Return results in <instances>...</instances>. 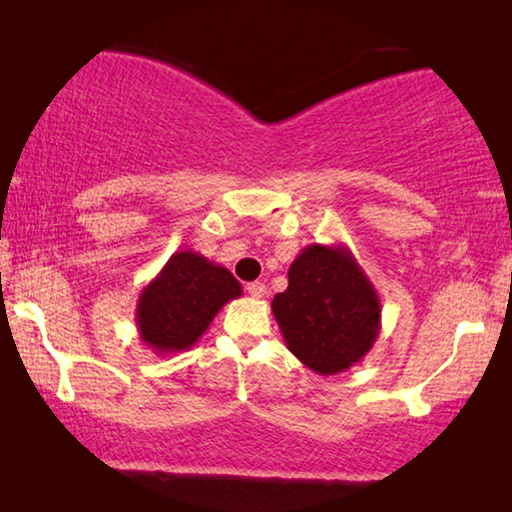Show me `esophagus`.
<instances>
[{"label": "esophagus", "mask_w": 512, "mask_h": 512, "mask_svg": "<svg viewBox=\"0 0 512 512\" xmlns=\"http://www.w3.org/2000/svg\"><path fill=\"white\" fill-rule=\"evenodd\" d=\"M246 291H248L253 298H264V296H266V287H264L262 282H250L248 287H246Z\"/></svg>", "instance_id": "obj_1"}]
</instances>
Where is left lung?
Returning <instances> with one entry per match:
<instances>
[{"mask_svg":"<svg viewBox=\"0 0 512 512\" xmlns=\"http://www.w3.org/2000/svg\"><path fill=\"white\" fill-rule=\"evenodd\" d=\"M271 309L287 348L325 377L359 363L381 329L377 291L343 244L302 248Z\"/></svg>","mask_w":512,"mask_h":512,"instance_id":"8db88e82","label":"left lung"}]
</instances>
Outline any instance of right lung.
Segmentation results:
<instances>
[{"label": "right lung", "instance_id": "right-lung-1", "mask_svg": "<svg viewBox=\"0 0 512 512\" xmlns=\"http://www.w3.org/2000/svg\"><path fill=\"white\" fill-rule=\"evenodd\" d=\"M241 296L228 268L194 250H178L142 289L135 307L140 339L160 357L194 348L223 305Z\"/></svg>", "mask_w": 512, "mask_h": 512}]
</instances>
